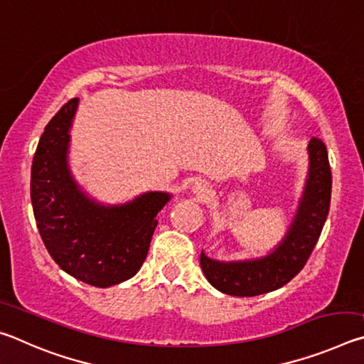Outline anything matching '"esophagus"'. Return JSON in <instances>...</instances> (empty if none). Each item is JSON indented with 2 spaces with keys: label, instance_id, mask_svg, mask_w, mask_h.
Masks as SVG:
<instances>
[{
  "label": "esophagus",
  "instance_id": "obj_1",
  "mask_svg": "<svg viewBox=\"0 0 364 364\" xmlns=\"http://www.w3.org/2000/svg\"><path fill=\"white\" fill-rule=\"evenodd\" d=\"M191 191H193L196 196L204 197V196H207L208 193H210V186H208V183L204 181V180H197V181L193 183V186H191Z\"/></svg>",
  "mask_w": 364,
  "mask_h": 364
}]
</instances>
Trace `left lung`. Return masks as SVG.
<instances>
[{"mask_svg": "<svg viewBox=\"0 0 364 364\" xmlns=\"http://www.w3.org/2000/svg\"><path fill=\"white\" fill-rule=\"evenodd\" d=\"M308 175L297 212L281 242L269 254L245 260H215L202 250L200 268L220 292L234 297H255L287 284L305 267L329 213L332 176L328 151L313 138L306 147Z\"/></svg>", "mask_w": 364, "mask_h": 364, "instance_id": "obj_1", "label": "left lung"}]
</instances>
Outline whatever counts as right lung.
<instances>
[{"label": "right lung", "instance_id": "right-lung-1", "mask_svg": "<svg viewBox=\"0 0 364 364\" xmlns=\"http://www.w3.org/2000/svg\"><path fill=\"white\" fill-rule=\"evenodd\" d=\"M73 97L43 132L32 162L30 197L49 255L67 274L95 287L133 278L146 260L157 213L170 193L149 191L125 204H102L80 186L69 167Z\"/></svg>", "mask_w": 364, "mask_h": 364}]
</instances>
